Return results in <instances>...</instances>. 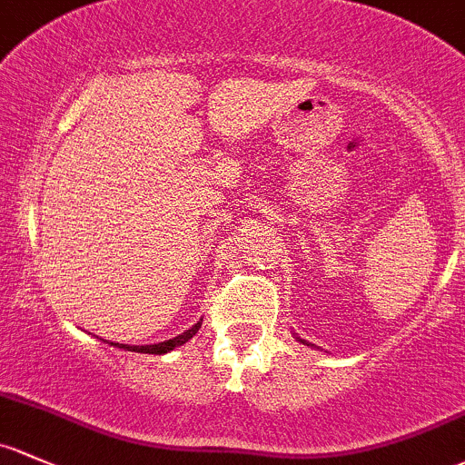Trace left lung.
<instances>
[{"instance_id":"8db88e82","label":"left lung","mask_w":465,"mask_h":465,"mask_svg":"<svg viewBox=\"0 0 465 465\" xmlns=\"http://www.w3.org/2000/svg\"><path fill=\"white\" fill-rule=\"evenodd\" d=\"M299 339V337H297ZM299 341H302V343H306V341H303V339H299Z\"/></svg>"}]
</instances>
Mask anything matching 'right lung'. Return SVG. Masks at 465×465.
Wrapping results in <instances>:
<instances>
[{"label":"right lung","mask_w":465,"mask_h":465,"mask_svg":"<svg viewBox=\"0 0 465 465\" xmlns=\"http://www.w3.org/2000/svg\"><path fill=\"white\" fill-rule=\"evenodd\" d=\"M202 328V323H194L193 328H188L186 332H182L179 337H173L168 339V341H162V343H153V346H128V343H114L117 348H124V351H131V352H143V354H166L174 351V348H179L182 343H186L188 339H193V334Z\"/></svg>","instance_id":"right-lung-1"}]
</instances>
